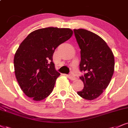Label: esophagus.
I'll return each instance as SVG.
<instances>
[{
  "label": "esophagus",
  "mask_w": 128,
  "mask_h": 128,
  "mask_svg": "<svg viewBox=\"0 0 128 128\" xmlns=\"http://www.w3.org/2000/svg\"><path fill=\"white\" fill-rule=\"evenodd\" d=\"M68 77L70 80H72V81H74V80H75V79H76V78H75L74 75H71V74H69V75H68Z\"/></svg>",
  "instance_id": "esophagus-1"
}]
</instances>
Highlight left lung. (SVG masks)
<instances>
[{
    "label": "left lung",
    "mask_w": 128,
    "mask_h": 128,
    "mask_svg": "<svg viewBox=\"0 0 128 128\" xmlns=\"http://www.w3.org/2000/svg\"><path fill=\"white\" fill-rule=\"evenodd\" d=\"M81 49L80 77L84 87L77 94L83 98L92 100L106 89L112 78L114 58L107 43L100 37L84 29L74 30Z\"/></svg>",
    "instance_id": "left-lung-1"
}]
</instances>
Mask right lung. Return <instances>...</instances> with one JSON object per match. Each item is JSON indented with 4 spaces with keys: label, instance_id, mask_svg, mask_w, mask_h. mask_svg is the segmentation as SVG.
Returning a JSON list of instances; mask_svg holds the SVG:
<instances>
[{
    "label": "right lung",
    "instance_id": "1",
    "mask_svg": "<svg viewBox=\"0 0 128 128\" xmlns=\"http://www.w3.org/2000/svg\"><path fill=\"white\" fill-rule=\"evenodd\" d=\"M72 33L69 28H42L31 32L21 42L14 57V69L19 85L28 97L40 101L53 91L60 75L55 69L53 53Z\"/></svg>",
    "mask_w": 128,
    "mask_h": 128
}]
</instances>
